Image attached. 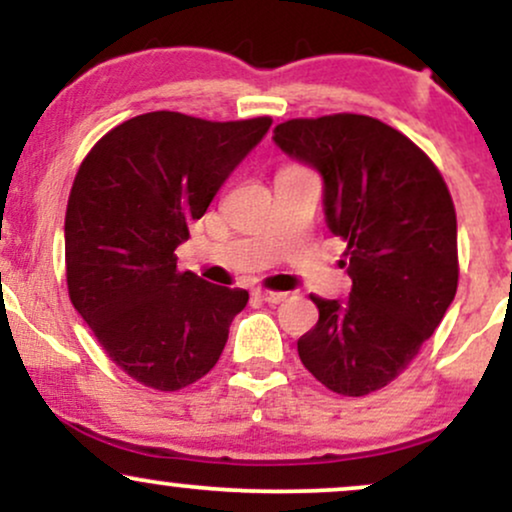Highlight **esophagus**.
<instances>
[{"instance_id":"obj_1","label":"esophagus","mask_w":512,"mask_h":512,"mask_svg":"<svg viewBox=\"0 0 512 512\" xmlns=\"http://www.w3.org/2000/svg\"><path fill=\"white\" fill-rule=\"evenodd\" d=\"M255 296L260 298V301H264V303H269V305H276V303L286 301V296H289V293H284V291H267V289H262V291H257Z\"/></svg>"}]
</instances>
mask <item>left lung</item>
<instances>
[{
  "label": "left lung",
  "instance_id": "left-lung-1",
  "mask_svg": "<svg viewBox=\"0 0 512 512\" xmlns=\"http://www.w3.org/2000/svg\"><path fill=\"white\" fill-rule=\"evenodd\" d=\"M281 151L325 180V216L346 243L351 293L313 296L320 320L298 339L327 390L363 397L397 378L457 291V216L436 163L368 115L298 117L274 127Z\"/></svg>",
  "mask_w": 512,
  "mask_h": 512
}]
</instances>
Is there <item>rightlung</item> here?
Segmentation results:
<instances>
[{
  "mask_svg": "<svg viewBox=\"0 0 512 512\" xmlns=\"http://www.w3.org/2000/svg\"><path fill=\"white\" fill-rule=\"evenodd\" d=\"M269 125L156 110L110 129L81 161L64 216L69 298L137 383H197L248 305L245 289L180 272L175 248Z\"/></svg>",
  "mask_w": 512,
  "mask_h": 512,
  "instance_id": "right-lung-1",
  "label": "right lung"
}]
</instances>
